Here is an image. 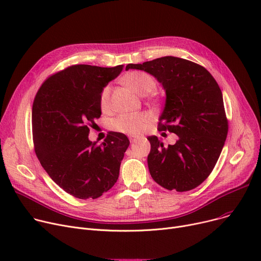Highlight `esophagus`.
Returning <instances> with one entry per match:
<instances>
[{"label":"esophagus","instance_id":"1","mask_svg":"<svg viewBox=\"0 0 261 261\" xmlns=\"http://www.w3.org/2000/svg\"><path fill=\"white\" fill-rule=\"evenodd\" d=\"M129 139H130V142H131V143H134V142H136V141L139 140L138 136H133V135H132V136H130Z\"/></svg>","mask_w":261,"mask_h":261}]
</instances>
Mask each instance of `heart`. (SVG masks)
<instances>
[{
    "mask_svg": "<svg viewBox=\"0 0 261 261\" xmlns=\"http://www.w3.org/2000/svg\"><path fill=\"white\" fill-rule=\"evenodd\" d=\"M125 82L135 92L142 95L149 94L156 87L153 77L142 71L129 73L125 77ZM99 105L103 112H108L111 109V87L110 86L102 89L99 97ZM150 121H151V115L146 112L122 113L111 121V128L118 132L138 135L146 129Z\"/></svg>",
    "mask_w": 261,
    "mask_h": 261,
    "instance_id": "obj_1",
    "label": "heart"
}]
</instances>
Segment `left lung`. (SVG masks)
<instances>
[{
    "label": "left lung",
    "instance_id": "1",
    "mask_svg": "<svg viewBox=\"0 0 261 261\" xmlns=\"http://www.w3.org/2000/svg\"><path fill=\"white\" fill-rule=\"evenodd\" d=\"M154 76L166 93L159 130L179 136L174 145L152 135L148 167L152 179L168 190L188 191L207 179L224 146L228 123L222 92L212 74L195 62L166 56L126 70Z\"/></svg>",
    "mask_w": 261,
    "mask_h": 261
}]
</instances>
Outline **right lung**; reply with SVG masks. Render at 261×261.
Wrapping results in <instances>:
<instances>
[{
	"mask_svg": "<svg viewBox=\"0 0 261 261\" xmlns=\"http://www.w3.org/2000/svg\"><path fill=\"white\" fill-rule=\"evenodd\" d=\"M123 65L76 64L48 77L33 103L35 152L50 179L78 199H96L111 189L129 147L125 134L109 132L100 145L89 140L101 115L102 89Z\"/></svg>",
	"mask_w": 261,
	"mask_h": 261,
	"instance_id": "right-lung-1",
	"label": "right lung"
}]
</instances>
